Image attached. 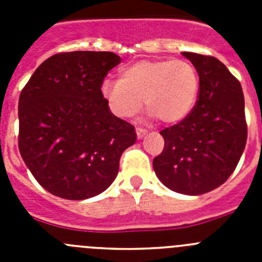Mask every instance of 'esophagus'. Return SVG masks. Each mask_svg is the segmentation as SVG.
<instances>
[{
    "mask_svg": "<svg viewBox=\"0 0 262 262\" xmlns=\"http://www.w3.org/2000/svg\"><path fill=\"white\" fill-rule=\"evenodd\" d=\"M147 129L145 128H142V127H136V135H138L139 139H142L143 136L147 135Z\"/></svg>",
    "mask_w": 262,
    "mask_h": 262,
    "instance_id": "1",
    "label": "esophagus"
}]
</instances>
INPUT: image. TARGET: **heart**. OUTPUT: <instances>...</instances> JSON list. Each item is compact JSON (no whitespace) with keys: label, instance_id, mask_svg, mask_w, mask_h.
I'll list each match as a JSON object with an SVG mask.
<instances>
[{"label":"heart","instance_id":"1","mask_svg":"<svg viewBox=\"0 0 262 262\" xmlns=\"http://www.w3.org/2000/svg\"><path fill=\"white\" fill-rule=\"evenodd\" d=\"M101 93L118 117H133L144 99L151 117L173 124L193 111L200 75L187 60H142L120 72L119 80H103Z\"/></svg>","mask_w":262,"mask_h":262}]
</instances>
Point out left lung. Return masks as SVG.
Listing matches in <instances>:
<instances>
[{
  "label": "left lung",
  "mask_w": 262,
  "mask_h": 262,
  "mask_svg": "<svg viewBox=\"0 0 262 262\" xmlns=\"http://www.w3.org/2000/svg\"><path fill=\"white\" fill-rule=\"evenodd\" d=\"M200 75L193 111L164 128L163 152L154 169L168 189L187 195L209 193L227 181L247 143L244 94L239 80L212 56L182 52Z\"/></svg>",
  "instance_id": "obj_1"
}]
</instances>
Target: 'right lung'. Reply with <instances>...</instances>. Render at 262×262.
Returning a JSON list of instances; mask_svg holds the SVG:
<instances>
[{"label":"right lung","instance_id":"add662e5","mask_svg":"<svg viewBox=\"0 0 262 262\" xmlns=\"http://www.w3.org/2000/svg\"><path fill=\"white\" fill-rule=\"evenodd\" d=\"M113 52L56 53L36 68L18 103V147L36 181L64 200L105 191L115 180L135 127L115 117L101 93Z\"/></svg>","mask_w":262,"mask_h":262}]
</instances>
